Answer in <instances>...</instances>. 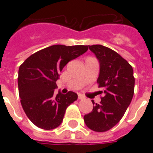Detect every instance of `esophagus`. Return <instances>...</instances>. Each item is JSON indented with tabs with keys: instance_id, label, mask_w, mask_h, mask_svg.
<instances>
[{
	"instance_id": "obj_1",
	"label": "esophagus",
	"mask_w": 153,
	"mask_h": 153,
	"mask_svg": "<svg viewBox=\"0 0 153 153\" xmlns=\"http://www.w3.org/2000/svg\"><path fill=\"white\" fill-rule=\"evenodd\" d=\"M78 97H79V99H83V98H84V97H83L82 94H79V95H78Z\"/></svg>"
}]
</instances>
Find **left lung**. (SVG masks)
<instances>
[{
	"label": "left lung",
	"mask_w": 153,
	"mask_h": 153,
	"mask_svg": "<svg viewBox=\"0 0 153 153\" xmlns=\"http://www.w3.org/2000/svg\"><path fill=\"white\" fill-rule=\"evenodd\" d=\"M100 65L97 82L104 93L100 104L83 116L86 125L93 131L105 132L118 123L131 102L134 91L132 66L115 51L102 45L88 46ZM94 104V101H92Z\"/></svg>",
	"instance_id": "obj_1"
}]
</instances>
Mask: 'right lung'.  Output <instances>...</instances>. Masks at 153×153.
Here are the masks:
<instances>
[{"label":"right lung","mask_w":153,"mask_h":153,"mask_svg":"<svg viewBox=\"0 0 153 153\" xmlns=\"http://www.w3.org/2000/svg\"><path fill=\"white\" fill-rule=\"evenodd\" d=\"M88 46L53 45L27 58L19 69L18 87L25 114L38 128L53 129L62 123L65 110L78 98L68 92L56 95L54 89L60 73L69 61L88 51Z\"/></svg>","instance_id":"add662e5"}]
</instances>
